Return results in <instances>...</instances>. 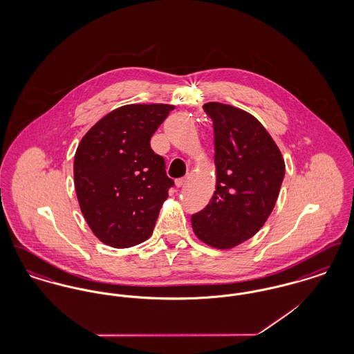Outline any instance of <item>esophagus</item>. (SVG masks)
Wrapping results in <instances>:
<instances>
[{
    "label": "esophagus",
    "instance_id": "34e87169",
    "mask_svg": "<svg viewBox=\"0 0 354 354\" xmlns=\"http://www.w3.org/2000/svg\"><path fill=\"white\" fill-rule=\"evenodd\" d=\"M175 185H176V187H178V188H180V187H183V185H185V178H180V179H176V180H175Z\"/></svg>",
    "mask_w": 354,
    "mask_h": 354
}]
</instances>
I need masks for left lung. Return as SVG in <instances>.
I'll return each instance as SVG.
<instances>
[{"instance_id": "obj_1", "label": "left lung", "mask_w": 354, "mask_h": 354, "mask_svg": "<svg viewBox=\"0 0 354 354\" xmlns=\"http://www.w3.org/2000/svg\"><path fill=\"white\" fill-rule=\"evenodd\" d=\"M214 122L216 191L192 215L195 235L230 250L256 235L279 198L286 163L264 126L250 113L219 102L203 106Z\"/></svg>"}]
</instances>
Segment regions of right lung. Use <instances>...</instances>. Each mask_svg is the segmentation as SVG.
<instances>
[{
    "label": "right lung",
    "mask_w": 354,
    "mask_h": 354,
    "mask_svg": "<svg viewBox=\"0 0 354 354\" xmlns=\"http://www.w3.org/2000/svg\"><path fill=\"white\" fill-rule=\"evenodd\" d=\"M175 106L126 104L98 120L74 156V185L93 234L114 248L152 235L174 180L150 139Z\"/></svg>",
    "instance_id": "1"
}]
</instances>
